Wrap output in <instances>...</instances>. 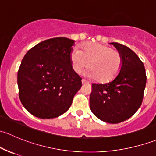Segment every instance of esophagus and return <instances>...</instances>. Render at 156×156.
<instances>
[{
    "mask_svg": "<svg viewBox=\"0 0 156 156\" xmlns=\"http://www.w3.org/2000/svg\"><path fill=\"white\" fill-rule=\"evenodd\" d=\"M81 82H82V84H87L88 81H86L85 79H82V80H81Z\"/></svg>",
    "mask_w": 156,
    "mask_h": 156,
    "instance_id": "obj_1",
    "label": "esophagus"
}]
</instances>
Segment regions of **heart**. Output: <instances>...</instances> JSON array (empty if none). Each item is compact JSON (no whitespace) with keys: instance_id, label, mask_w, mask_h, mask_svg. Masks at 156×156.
Wrapping results in <instances>:
<instances>
[{"instance_id":"obj_1","label":"heart","mask_w":156,"mask_h":156,"mask_svg":"<svg viewBox=\"0 0 156 156\" xmlns=\"http://www.w3.org/2000/svg\"><path fill=\"white\" fill-rule=\"evenodd\" d=\"M71 61L77 73H81L90 66L91 69L87 73L90 78H97L99 82L107 83L119 75L122 56L119 50L111 47L89 42L83 45L82 50L78 48L72 50Z\"/></svg>"}]
</instances>
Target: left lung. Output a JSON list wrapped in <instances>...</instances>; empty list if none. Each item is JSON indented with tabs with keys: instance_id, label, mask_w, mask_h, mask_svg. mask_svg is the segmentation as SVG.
I'll return each mask as SVG.
<instances>
[{
	"instance_id": "8db88e82",
	"label": "left lung",
	"mask_w": 156,
	"mask_h": 156,
	"mask_svg": "<svg viewBox=\"0 0 156 156\" xmlns=\"http://www.w3.org/2000/svg\"><path fill=\"white\" fill-rule=\"evenodd\" d=\"M111 44L122 54V68L113 81L92 84L90 107L103 122L117 124L131 117L141 106L146 75L144 63L133 50L117 42Z\"/></svg>"
}]
</instances>
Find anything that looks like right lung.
<instances>
[{"instance_id": "right-lung-1", "label": "right lung", "mask_w": 156, "mask_h": 156, "mask_svg": "<svg viewBox=\"0 0 156 156\" xmlns=\"http://www.w3.org/2000/svg\"><path fill=\"white\" fill-rule=\"evenodd\" d=\"M74 42L62 37L45 40L23 57L17 75L19 97L35 117H59L70 108L81 87V78L72 66Z\"/></svg>"}]
</instances>
